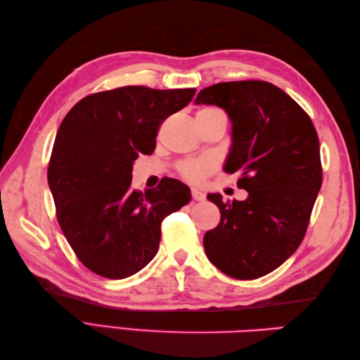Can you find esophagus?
Returning a JSON list of instances; mask_svg holds the SVG:
<instances>
[{
    "label": "esophagus",
    "instance_id": "1",
    "mask_svg": "<svg viewBox=\"0 0 360 360\" xmlns=\"http://www.w3.org/2000/svg\"><path fill=\"white\" fill-rule=\"evenodd\" d=\"M192 198H193L195 201H204L205 200V195L201 192V190L192 188Z\"/></svg>",
    "mask_w": 360,
    "mask_h": 360
}]
</instances>
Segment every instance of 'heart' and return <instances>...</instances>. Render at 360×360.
Here are the masks:
<instances>
[{"instance_id": "1", "label": "heart", "mask_w": 360, "mask_h": 360, "mask_svg": "<svg viewBox=\"0 0 360 360\" xmlns=\"http://www.w3.org/2000/svg\"><path fill=\"white\" fill-rule=\"evenodd\" d=\"M212 117H224L226 114L223 110L217 108V106H202L198 110L196 119H212ZM217 164L215 160L202 158V159H190L184 160L178 165V172L182 178H186L190 182H202L210 173L215 172Z\"/></svg>"}]
</instances>
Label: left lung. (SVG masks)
<instances>
[{
  "label": "left lung",
  "mask_w": 360,
  "mask_h": 360,
  "mask_svg": "<svg viewBox=\"0 0 360 360\" xmlns=\"http://www.w3.org/2000/svg\"><path fill=\"white\" fill-rule=\"evenodd\" d=\"M195 103L221 106L232 122L224 172L240 173L246 201L218 205L219 224L204 235L207 258L232 278L254 280L277 269L303 241L322 187L319 136L294 98L269 82H223Z\"/></svg>",
  "instance_id": "1"
}]
</instances>
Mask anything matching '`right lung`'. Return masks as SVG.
I'll return each instance as SVG.
<instances>
[{
	"label": "right lung",
	"mask_w": 360,
	"mask_h": 360,
	"mask_svg": "<svg viewBox=\"0 0 360 360\" xmlns=\"http://www.w3.org/2000/svg\"><path fill=\"white\" fill-rule=\"evenodd\" d=\"M196 93L122 86L83 97L60 125L48 182L63 235L89 271L120 280L156 255L160 224L192 200L165 178L145 193L131 188L133 162L151 155L162 122Z\"/></svg>",
	"instance_id": "1"
}]
</instances>
